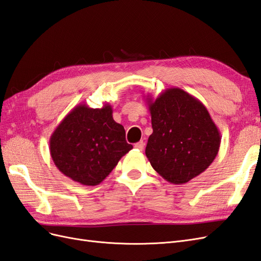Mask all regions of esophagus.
<instances>
[{"instance_id":"esophagus-1","label":"esophagus","mask_w":261,"mask_h":261,"mask_svg":"<svg viewBox=\"0 0 261 261\" xmlns=\"http://www.w3.org/2000/svg\"><path fill=\"white\" fill-rule=\"evenodd\" d=\"M134 147H135V148L138 149V150H143L144 147H145V143H144L143 140H140V141H138V143H136L135 146H134Z\"/></svg>"}]
</instances>
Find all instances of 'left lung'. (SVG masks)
<instances>
[{"instance_id":"left-lung-1","label":"left lung","mask_w":261,"mask_h":261,"mask_svg":"<svg viewBox=\"0 0 261 261\" xmlns=\"http://www.w3.org/2000/svg\"><path fill=\"white\" fill-rule=\"evenodd\" d=\"M146 100L153 129L148 160L164 179L185 184L216 159L221 143L217 125L206 107L183 89H165L155 100Z\"/></svg>"}]
</instances>
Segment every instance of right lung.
Here are the masks:
<instances>
[{"label": "right lung", "mask_w": 261, "mask_h": 261, "mask_svg": "<svg viewBox=\"0 0 261 261\" xmlns=\"http://www.w3.org/2000/svg\"><path fill=\"white\" fill-rule=\"evenodd\" d=\"M112 113L109 103L101 109L78 105L58 125L50 138V153L65 176L83 185H98L133 149Z\"/></svg>", "instance_id": "1"}]
</instances>
